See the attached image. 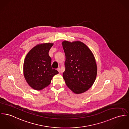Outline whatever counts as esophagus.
Returning <instances> with one entry per match:
<instances>
[{
    "mask_svg": "<svg viewBox=\"0 0 129 129\" xmlns=\"http://www.w3.org/2000/svg\"><path fill=\"white\" fill-rule=\"evenodd\" d=\"M57 70L59 72V73H60V69L59 68H58L57 69Z\"/></svg>",
    "mask_w": 129,
    "mask_h": 129,
    "instance_id": "esophagus-1",
    "label": "esophagus"
}]
</instances>
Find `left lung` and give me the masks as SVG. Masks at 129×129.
I'll list each match as a JSON object with an SVG mask.
<instances>
[{"label": "left lung", "mask_w": 129, "mask_h": 129, "mask_svg": "<svg viewBox=\"0 0 129 129\" xmlns=\"http://www.w3.org/2000/svg\"><path fill=\"white\" fill-rule=\"evenodd\" d=\"M62 44L66 56L63 79L74 93H82L92 86L96 78L97 66L94 56L80 41H64Z\"/></svg>", "instance_id": "1"}]
</instances>
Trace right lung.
Listing matches in <instances>:
<instances>
[{
  "instance_id": "add662e5",
  "label": "right lung",
  "mask_w": 129,
  "mask_h": 129,
  "mask_svg": "<svg viewBox=\"0 0 129 129\" xmlns=\"http://www.w3.org/2000/svg\"><path fill=\"white\" fill-rule=\"evenodd\" d=\"M53 43L38 44L27 54L23 63V75L33 89L41 90L50 85L52 77L58 72L51 67L49 52Z\"/></svg>"
}]
</instances>
